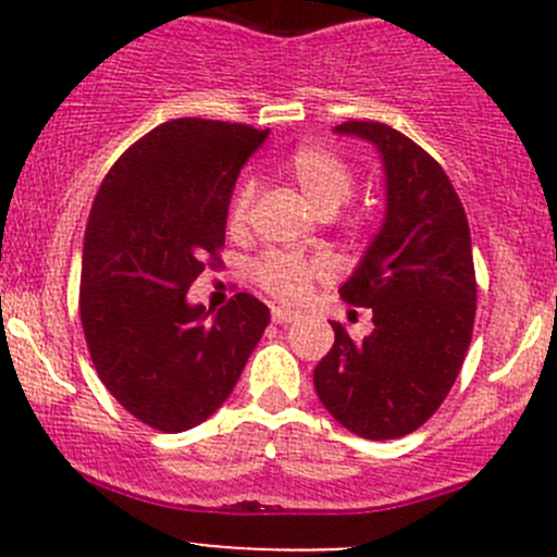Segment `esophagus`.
<instances>
[{"label":"esophagus","instance_id":"1","mask_svg":"<svg viewBox=\"0 0 557 557\" xmlns=\"http://www.w3.org/2000/svg\"><path fill=\"white\" fill-rule=\"evenodd\" d=\"M301 314L296 310H288V307H272V320L274 323H294Z\"/></svg>","mask_w":557,"mask_h":557}]
</instances>
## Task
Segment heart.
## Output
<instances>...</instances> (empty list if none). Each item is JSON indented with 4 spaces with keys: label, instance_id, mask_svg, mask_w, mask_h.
<instances>
[{
    "label": "heart",
    "instance_id": "heart-1",
    "mask_svg": "<svg viewBox=\"0 0 557 557\" xmlns=\"http://www.w3.org/2000/svg\"><path fill=\"white\" fill-rule=\"evenodd\" d=\"M285 177L294 180L305 199L310 201L318 212H336L347 199H350L352 188H356V177H352L350 166L331 150L320 148V145H305V148L294 150L283 164ZM252 188L243 185L234 196L232 205V228H243L247 221V207H250ZM258 283L269 290L272 296L283 301L301 299L310 288V283L320 274V263L310 261L296 252H269L261 258L256 269Z\"/></svg>",
    "mask_w": 557,
    "mask_h": 557
}]
</instances>
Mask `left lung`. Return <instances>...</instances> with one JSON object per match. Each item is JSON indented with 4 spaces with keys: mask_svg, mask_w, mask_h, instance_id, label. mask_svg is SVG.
<instances>
[{
    "mask_svg": "<svg viewBox=\"0 0 557 557\" xmlns=\"http://www.w3.org/2000/svg\"><path fill=\"white\" fill-rule=\"evenodd\" d=\"M334 132L377 148L385 218L339 288L347 305L372 310V334L352 342L331 320L334 347L312 383L347 431L398 440L440 409L469 350L476 312L469 221L445 170L401 132L377 121Z\"/></svg>",
    "mask_w": 557,
    "mask_h": 557,
    "instance_id": "1",
    "label": "left lung"
}]
</instances>
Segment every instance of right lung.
Returning a JSON list of instances; mask_svg holds the SVG:
<instances>
[{"label": "right lung", "instance_id": "add662e5", "mask_svg": "<svg viewBox=\"0 0 557 557\" xmlns=\"http://www.w3.org/2000/svg\"><path fill=\"white\" fill-rule=\"evenodd\" d=\"M269 128L177 117L107 172L83 243L81 320L99 380L164 434L205 423L237 385L269 307L237 294L221 310L188 288L226 239L234 183Z\"/></svg>", "mask_w": 557, "mask_h": 557}]
</instances>
